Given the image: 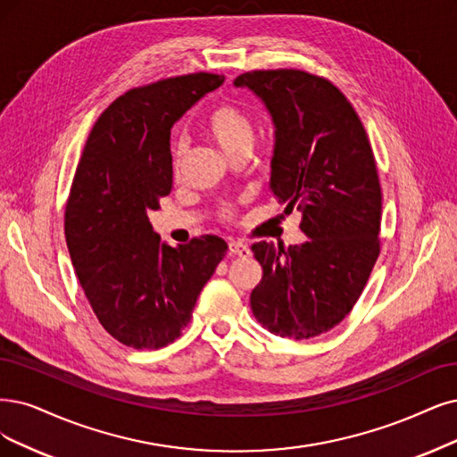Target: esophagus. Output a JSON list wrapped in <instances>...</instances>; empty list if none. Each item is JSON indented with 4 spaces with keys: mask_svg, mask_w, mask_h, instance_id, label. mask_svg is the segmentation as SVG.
I'll use <instances>...</instances> for the list:
<instances>
[{
    "mask_svg": "<svg viewBox=\"0 0 457 457\" xmlns=\"http://www.w3.org/2000/svg\"><path fill=\"white\" fill-rule=\"evenodd\" d=\"M229 252L233 256H239V258H248L250 256V248L243 241H231L229 243Z\"/></svg>",
    "mask_w": 457,
    "mask_h": 457,
    "instance_id": "34e87169",
    "label": "esophagus"
}]
</instances>
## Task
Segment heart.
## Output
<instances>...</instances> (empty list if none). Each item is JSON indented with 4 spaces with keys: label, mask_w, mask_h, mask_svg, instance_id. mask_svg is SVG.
Listing matches in <instances>:
<instances>
[{
    "label": "heart",
    "mask_w": 457,
    "mask_h": 457,
    "mask_svg": "<svg viewBox=\"0 0 457 457\" xmlns=\"http://www.w3.org/2000/svg\"><path fill=\"white\" fill-rule=\"evenodd\" d=\"M205 129L220 145V148L229 156L245 146H252V143H254V124H252V118L241 105L235 104V101H220V104H216L205 118ZM182 156L184 143L179 139L173 145L175 169L180 165ZM233 212L235 207L226 203L222 207V216L231 218Z\"/></svg>",
    "instance_id": "1"
}]
</instances>
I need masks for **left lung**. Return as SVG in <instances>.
Wrapping results in <instances>:
<instances>
[{
	"instance_id": "1",
	"label": "left lung",
	"mask_w": 457,
	"mask_h": 457,
	"mask_svg": "<svg viewBox=\"0 0 457 457\" xmlns=\"http://www.w3.org/2000/svg\"><path fill=\"white\" fill-rule=\"evenodd\" d=\"M275 122L271 190L301 211L307 241L254 243L263 267L252 314L275 335L311 339L341 324L380 254L382 190L365 128L346 96L303 70H254L235 79Z\"/></svg>"
}]
</instances>
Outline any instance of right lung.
<instances>
[{
  "mask_svg": "<svg viewBox=\"0 0 457 457\" xmlns=\"http://www.w3.org/2000/svg\"><path fill=\"white\" fill-rule=\"evenodd\" d=\"M222 82L201 71L131 88L99 114L84 145L65 241L96 318L124 346L156 350L179 339L228 252L216 235L173 248L148 222L173 186V124Z\"/></svg>",
  "mask_w": 457,
  "mask_h": 457,
  "instance_id": "obj_1",
  "label": "right lung"
}]
</instances>
